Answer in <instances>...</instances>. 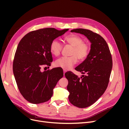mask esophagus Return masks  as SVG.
Returning <instances> with one entry per match:
<instances>
[{
    "label": "esophagus",
    "mask_w": 129,
    "mask_h": 129,
    "mask_svg": "<svg viewBox=\"0 0 129 129\" xmlns=\"http://www.w3.org/2000/svg\"><path fill=\"white\" fill-rule=\"evenodd\" d=\"M66 72H67V70L63 69V74H64H64L66 73Z\"/></svg>",
    "instance_id": "34e87169"
}]
</instances>
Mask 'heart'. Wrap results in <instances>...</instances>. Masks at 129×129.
I'll return each mask as SVG.
<instances>
[{
    "instance_id": "b5f03b06",
    "label": "heart",
    "mask_w": 129,
    "mask_h": 129,
    "mask_svg": "<svg viewBox=\"0 0 129 129\" xmlns=\"http://www.w3.org/2000/svg\"><path fill=\"white\" fill-rule=\"evenodd\" d=\"M64 41L66 44L73 46L71 56L58 58L54 64L57 67L69 69L77 63L78 59L80 61L86 59L90 52V46L88 42L83 41L82 38L77 34L68 35L64 38ZM49 49L53 55L57 56L61 52L62 45L57 39H54L50 43Z\"/></svg>"
}]
</instances>
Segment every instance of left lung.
I'll use <instances>...</instances> for the list:
<instances>
[{
	"label": "left lung",
	"mask_w": 129,
	"mask_h": 129,
	"mask_svg": "<svg viewBox=\"0 0 129 129\" xmlns=\"http://www.w3.org/2000/svg\"><path fill=\"white\" fill-rule=\"evenodd\" d=\"M71 32L84 35L91 44L88 57L75 68L85 75L79 77L72 72L64 74L68 81L69 102L84 108L96 102L106 90L112 67V56L107 42L99 34L83 28L74 29Z\"/></svg>",
	"instance_id": "obj_1"
}]
</instances>
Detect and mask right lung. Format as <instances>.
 <instances>
[{
    "mask_svg": "<svg viewBox=\"0 0 129 129\" xmlns=\"http://www.w3.org/2000/svg\"><path fill=\"white\" fill-rule=\"evenodd\" d=\"M68 30L39 29L27 33L19 42L13 60V71L19 91L29 102L39 104L49 100L53 89L63 77V70L60 68L43 72L41 69L43 66L49 67L53 61L49 49L52 41Z\"/></svg>",
    "mask_w": 129,
    "mask_h": 129,
    "instance_id": "add662e5",
    "label": "right lung"
}]
</instances>
